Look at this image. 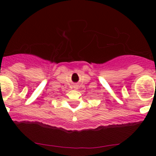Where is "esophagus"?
<instances>
[{"mask_svg": "<svg viewBox=\"0 0 156 156\" xmlns=\"http://www.w3.org/2000/svg\"><path fill=\"white\" fill-rule=\"evenodd\" d=\"M74 88H75V89H78V84H74Z\"/></svg>", "mask_w": 156, "mask_h": 156, "instance_id": "esophagus-1", "label": "esophagus"}]
</instances>
